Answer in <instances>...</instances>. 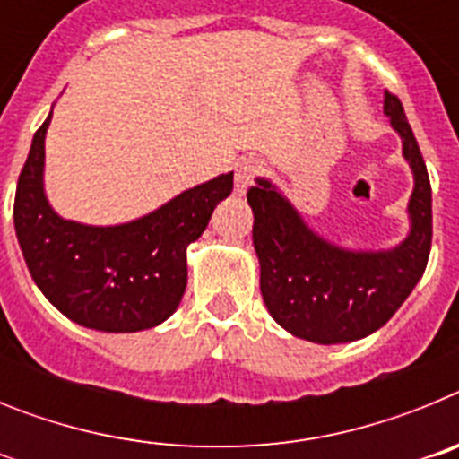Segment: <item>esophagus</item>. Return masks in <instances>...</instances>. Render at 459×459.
I'll return each mask as SVG.
<instances>
[{"label":"esophagus","mask_w":459,"mask_h":459,"mask_svg":"<svg viewBox=\"0 0 459 459\" xmlns=\"http://www.w3.org/2000/svg\"><path fill=\"white\" fill-rule=\"evenodd\" d=\"M264 172V165L255 160V158H243L237 163V174H234V188H237L238 195H246V190L250 188L259 174Z\"/></svg>","instance_id":"esophagus-1"}]
</instances>
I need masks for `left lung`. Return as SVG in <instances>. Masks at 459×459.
Segmentation results:
<instances>
[{
	"mask_svg": "<svg viewBox=\"0 0 459 459\" xmlns=\"http://www.w3.org/2000/svg\"><path fill=\"white\" fill-rule=\"evenodd\" d=\"M384 112L403 137L413 172L409 234L391 250H347L312 232L271 181L248 190L259 290L271 317L291 335L317 344L354 342L375 333L407 301L428 266L432 188L403 103L384 93Z\"/></svg>",
	"mask_w": 459,
	"mask_h": 459,
	"instance_id": "1",
	"label": "left lung"
}]
</instances>
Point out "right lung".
Returning a JSON list of instances; mask_svg holds the SVG:
<instances>
[{
	"label": "right lung",
	"instance_id": "add662e5",
	"mask_svg": "<svg viewBox=\"0 0 459 459\" xmlns=\"http://www.w3.org/2000/svg\"><path fill=\"white\" fill-rule=\"evenodd\" d=\"M43 121L18 179L13 222L36 287L80 326L135 333L163 324L188 282L186 250L232 193L234 172L184 190L174 200L124 225H82L56 216L43 190Z\"/></svg>",
	"mask_w": 459,
	"mask_h": 459
}]
</instances>
